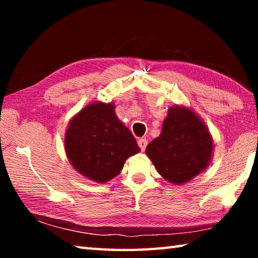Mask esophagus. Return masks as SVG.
<instances>
[{"mask_svg": "<svg viewBox=\"0 0 258 258\" xmlns=\"http://www.w3.org/2000/svg\"><path fill=\"white\" fill-rule=\"evenodd\" d=\"M138 145L140 147V149H141V151H145L147 146H148V140L147 139H143V138L142 139H139Z\"/></svg>", "mask_w": 258, "mask_h": 258, "instance_id": "1", "label": "esophagus"}]
</instances>
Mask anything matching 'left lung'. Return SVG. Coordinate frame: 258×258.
<instances>
[{
	"mask_svg": "<svg viewBox=\"0 0 258 258\" xmlns=\"http://www.w3.org/2000/svg\"><path fill=\"white\" fill-rule=\"evenodd\" d=\"M213 141L208 130L189 109L173 107L158 138L146 152L166 180L182 184L208 167Z\"/></svg>",
	"mask_w": 258,
	"mask_h": 258,
	"instance_id": "1",
	"label": "left lung"
}]
</instances>
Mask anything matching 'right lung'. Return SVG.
Here are the masks:
<instances>
[{
    "label": "right lung",
    "mask_w": 258,
    "mask_h": 258,
    "mask_svg": "<svg viewBox=\"0 0 258 258\" xmlns=\"http://www.w3.org/2000/svg\"><path fill=\"white\" fill-rule=\"evenodd\" d=\"M113 109L112 103L87 106L73 118L64 139L66 154L76 171L100 183L118 175L125 160L140 151Z\"/></svg>",
    "instance_id": "obj_1"
}]
</instances>
